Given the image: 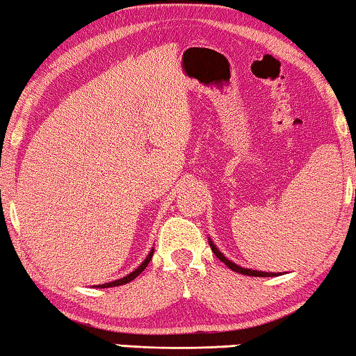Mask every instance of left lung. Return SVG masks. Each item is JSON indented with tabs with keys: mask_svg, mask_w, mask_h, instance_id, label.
Listing matches in <instances>:
<instances>
[{
	"mask_svg": "<svg viewBox=\"0 0 356 356\" xmlns=\"http://www.w3.org/2000/svg\"><path fill=\"white\" fill-rule=\"evenodd\" d=\"M209 247H211V250H213V253L216 254V257L221 259V261L226 264L227 268H230L232 269V271H235V273H240V274H245V276H254V277H269V276H276V274H273V273H263V271H252V269H245V268H240V266H237V264L235 263H232V261H229V259L224 257V254L219 252V250L216 248V245H214L211 240H209Z\"/></svg>",
	"mask_w": 356,
	"mask_h": 356,
	"instance_id": "obj_1",
	"label": "left lung"
}]
</instances>
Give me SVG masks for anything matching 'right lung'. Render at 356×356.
Listing matches in <instances>:
<instances>
[{
  "instance_id": "1",
  "label": "right lung",
  "mask_w": 356,
  "mask_h": 356,
  "mask_svg": "<svg viewBox=\"0 0 356 356\" xmlns=\"http://www.w3.org/2000/svg\"><path fill=\"white\" fill-rule=\"evenodd\" d=\"M152 257H153V250L152 252H149V254L147 257V259H145V261L140 264V266L135 269V271H132L129 274V276H126V277H122V279H119V280H114V282H108V284H102V285H98V287H102V289H104V287H118V285H122V284H127V282H130V280H134L135 277L138 276L140 273L143 271L145 268L148 266V263H149V259H152Z\"/></svg>"
}]
</instances>
